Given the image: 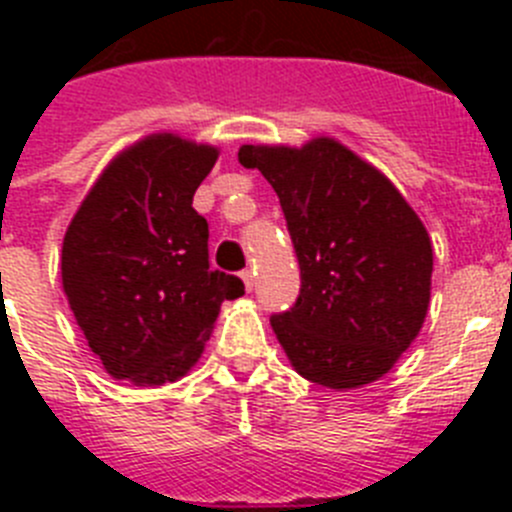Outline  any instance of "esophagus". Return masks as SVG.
<instances>
[{"instance_id":"esophagus-1","label":"esophagus","mask_w":512,"mask_h":512,"mask_svg":"<svg viewBox=\"0 0 512 512\" xmlns=\"http://www.w3.org/2000/svg\"><path fill=\"white\" fill-rule=\"evenodd\" d=\"M241 279H243V284H246L248 292H251V289L256 287V274H253L251 269H243V271H241Z\"/></svg>"}]
</instances>
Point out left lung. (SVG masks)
<instances>
[{"instance_id":"left-lung-1","label":"left lung","mask_w":512,"mask_h":512,"mask_svg":"<svg viewBox=\"0 0 512 512\" xmlns=\"http://www.w3.org/2000/svg\"><path fill=\"white\" fill-rule=\"evenodd\" d=\"M274 187L300 261L295 307L271 318L289 364L330 390L390 372L431 305L433 246L400 189L341 140L241 146Z\"/></svg>"}]
</instances>
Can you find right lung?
Here are the masks:
<instances>
[{
	"label": "right lung",
	"instance_id": "add662e5",
	"mask_svg": "<svg viewBox=\"0 0 512 512\" xmlns=\"http://www.w3.org/2000/svg\"><path fill=\"white\" fill-rule=\"evenodd\" d=\"M220 148L151 133L122 148L71 217L61 284L104 372L135 387L176 382L200 361L220 305L246 292L210 271L192 197Z\"/></svg>",
	"mask_w": 512,
	"mask_h": 512
}]
</instances>
